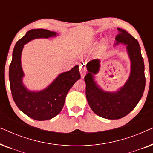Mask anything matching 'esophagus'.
Returning <instances> with one entry per match:
<instances>
[{"mask_svg": "<svg viewBox=\"0 0 153 153\" xmlns=\"http://www.w3.org/2000/svg\"><path fill=\"white\" fill-rule=\"evenodd\" d=\"M79 70H80V74H81V77L83 78V76H85V73H86V70H85V66L84 65H80V67H79Z\"/></svg>", "mask_w": 153, "mask_h": 153, "instance_id": "1", "label": "esophagus"}]
</instances>
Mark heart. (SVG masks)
I'll use <instances>...</instances> for the list:
<instances>
[{
    "label": "heart",
    "instance_id": "1",
    "mask_svg": "<svg viewBox=\"0 0 153 153\" xmlns=\"http://www.w3.org/2000/svg\"><path fill=\"white\" fill-rule=\"evenodd\" d=\"M106 49V44H102V45L100 46V48H99V50H98V53H97V55L98 56H100L102 55V54H103L104 52H105Z\"/></svg>",
    "mask_w": 153,
    "mask_h": 153
}]
</instances>
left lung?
I'll list each match as a JSON object with an SVG mask.
<instances>
[{
  "label": "left lung",
  "instance_id": "1",
  "mask_svg": "<svg viewBox=\"0 0 153 153\" xmlns=\"http://www.w3.org/2000/svg\"><path fill=\"white\" fill-rule=\"evenodd\" d=\"M118 30L114 45H126L131 62L130 74L124 85L116 92L105 91L98 85L94 78L100 71L99 60L88 62V74L84 78L90 107L97 116L109 120L122 118L129 114L141 99L146 85L145 68L139 42L125 30L118 28Z\"/></svg>",
  "mask_w": 153,
  "mask_h": 153
}]
</instances>
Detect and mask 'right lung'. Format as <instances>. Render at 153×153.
Listing matches in <instances>:
<instances>
[{
    "instance_id": "1",
    "label": "right lung",
    "mask_w": 153,
    "mask_h": 153,
    "mask_svg": "<svg viewBox=\"0 0 153 153\" xmlns=\"http://www.w3.org/2000/svg\"><path fill=\"white\" fill-rule=\"evenodd\" d=\"M57 34L46 29H32L16 43L12 53L9 68L12 97L16 105L24 114L36 120H50L57 116L63 107L68 91L81 78L79 65H76L68 72L58 74L51 84L42 91H30L23 83L24 73L21 58L24 45L33 39H47L56 37Z\"/></svg>"
}]
</instances>
